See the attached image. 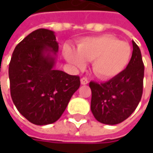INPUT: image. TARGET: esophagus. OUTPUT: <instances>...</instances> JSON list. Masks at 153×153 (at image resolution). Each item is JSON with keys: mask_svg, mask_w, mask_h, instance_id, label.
Masks as SVG:
<instances>
[{"mask_svg": "<svg viewBox=\"0 0 153 153\" xmlns=\"http://www.w3.org/2000/svg\"><path fill=\"white\" fill-rule=\"evenodd\" d=\"M88 80L87 79L86 77L81 78V84H82V85H86V84H88Z\"/></svg>", "mask_w": 153, "mask_h": 153, "instance_id": "34e87169", "label": "esophagus"}]
</instances>
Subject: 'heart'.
<instances>
[{
    "label": "heart",
    "instance_id": "obj_1",
    "mask_svg": "<svg viewBox=\"0 0 153 153\" xmlns=\"http://www.w3.org/2000/svg\"><path fill=\"white\" fill-rule=\"evenodd\" d=\"M64 55L76 69H83L86 61H93V71L96 76L101 79H111L126 68L131 48L125 42L103 35L82 39L77 44V50L65 48Z\"/></svg>",
    "mask_w": 153,
    "mask_h": 153
}]
</instances>
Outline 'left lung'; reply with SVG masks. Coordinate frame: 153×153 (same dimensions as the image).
I'll return each mask as SVG.
<instances>
[{
    "instance_id": "obj_1",
    "label": "left lung",
    "mask_w": 153,
    "mask_h": 153,
    "mask_svg": "<svg viewBox=\"0 0 153 153\" xmlns=\"http://www.w3.org/2000/svg\"><path fill=\"white\" fill-rule=\"evenodd\" d=\"M129 63L119 75L108 82H90L91 111L95 119L109 125L120 123L136 109L143 92L144 64L137 44L132 41Z\"/></svg>"
}]
</instances>
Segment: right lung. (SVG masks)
<instances>
[{"mask_svg": "<svg viewBox=\"0 0 153 153\" xmlns=\"http://www.w3.org/2000/svg\"><path fill=\"white\" fill-rule=\"evenodd\" d=\"M59 43L54 32L38 29L16 46L9 64L11 97L27 120L47 125L58 120L80 77L54 70Z\"/></svg>", "mask_w": 153, "mask_h": 153, "instance_id": "right-lung-1", "label": "right lung"}]
</instances>
